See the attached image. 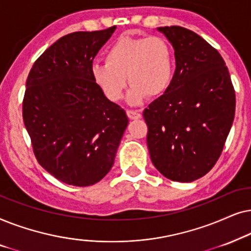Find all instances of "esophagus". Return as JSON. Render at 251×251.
<instances>
[{
	"label": "esophagus",
	"mask_w": 251,
	"mask_h": 251,
	"mask_svg": "<svg viewBox=\"0 0 251 251\" xmlns=\"http://www.w3.org/2000/svg\"><path fill=\"white\" fill-rule=\"evenodd\" d=\"M127 116L129 119H140L141 118V113L135 110H127Z\"/></svg>",
	"instance_id": "esophagus-1"
}]
</instances>
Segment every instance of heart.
Masks as SVG:
<instances>
[{"label":"heart","instance_id":"heart-1","mask_svg":"<svg viewBox=\"0 0 251 251\" xmlns=\"http://www.w3.org/2000/svg\"><path fill=\"white\" fill-rule=\"evenodd\" d=\"M105 62L93 64L92 78L115 102L124 96L126 76L131 85L128 102L139 104L147 96L164 94L175 75L173 49L160 36H123L108 49Z\"/></svg>","mask_w":251,"mask_h":251}]
</instances>
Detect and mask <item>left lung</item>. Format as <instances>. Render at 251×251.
I'll use <instances>...</instances> for the list:
<instances>
[{
    "label": "left lung",
    "mask_w": 251,
    "mask_h": 251,
    "mask_svg": "<svg viewBox=\"0 0 251 251\" xmlns=\"http://www.w3.org/2000/svg\"><path fill=\"white\" fill-rule=\"evenodd\" d=\"M175 49L169 89L143 111L150 158L163 176L190 182L218 160L235 115V92L220 53L181 26L157 28Z\"/></svg>",
    "instance_id": "left-lung-1"
}]
</instances>
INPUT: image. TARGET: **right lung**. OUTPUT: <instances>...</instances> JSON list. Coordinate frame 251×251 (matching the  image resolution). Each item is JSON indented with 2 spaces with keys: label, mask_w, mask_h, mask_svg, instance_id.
<instances>
[{
  "label": "right lung",
  "mask_w": 251,
  "mask_h": 251,
  "mask_svg": "<svg viewBox=\"0 0 251 251\" xmlns=\"http://www.w3.org/2000/svg\"><path fill=\"white\" fill-rule=\"evenodd\" d=\"M116 26L62 36L33 64L23 119L39 164L68 185L92 186L111 170L128 125L92 78L93 59Z\"/></svg>",
  "instance_id": "obj_1"
}]
</instances>
